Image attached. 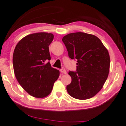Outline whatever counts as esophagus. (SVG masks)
Segmentation results:
<instances>
[{"instance_id":"obj_1","label":"esophagus","mask_w":126,"mask_h":126,"mask_svg":"<svg viewBox=\"0 0 126 126\" xmlns=\"http://www.w3.org/2000/svg\"><path fill=\"white\" fill-rule=\"evenodd\" d=\"M60 71H61L62 73H63L64 74H66L67 73L66 70H65L64 68H62L61 69V70H60Z\"/></svg>"}]
</instances>
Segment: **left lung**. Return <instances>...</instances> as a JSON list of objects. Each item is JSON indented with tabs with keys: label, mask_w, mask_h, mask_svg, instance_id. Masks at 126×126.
Returning <instances> with one entry per match:
<instances>
[{
	"label": "left lung",
	"mask_w": 126,
	"mask_h": 126,
	"mask_svg": "<svg viewBox=\"0 0 126 126\" xmlns=\"http://www.w3.org/2000/svg\"><path fill=\"white\" fill-rule=\"evenodd\" d=\"M62 41L69 57L77 60L76 71L68 72L72 81L67 86L68 93L79 100L94 96L102 89L108 76V51L98 37L84 32L69 33Z\"/></svg>",
	"instance_id": "1"
}]
</instances>
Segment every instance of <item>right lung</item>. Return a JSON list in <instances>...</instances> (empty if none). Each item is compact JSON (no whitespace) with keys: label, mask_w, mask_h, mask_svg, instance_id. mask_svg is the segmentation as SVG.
Segmentation results:
<instances>
[{"label":"right lung","mask_w":126,"mask_h":126,"mask_svg":"<svg viewBox=\"0 0 126 126\" xmlns=\"http://www.w3.org/2000/svg\"><path fill=\"white\" fill-rule=\"evenodd\" d=\"M52 33L39 32L29 35L19 41L13 55L16 77L20 85L33 97L50 94L59 71L51 67L49 45Z\"/></svg>","instance_id":"obj_1"}]
</instances>
